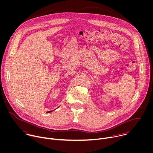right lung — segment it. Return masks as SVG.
Instances as JSON below:
<instances>
[{"instance_id":"1","label":"right lung","mask_w":153,"mask_h":153,"mask_svg":"<svg viewBox=\"0 0 153 153\" xmlns=\"http://www.w3.org/2000/svg\"><path fill=\"white\" fill-rule=\"evenodd\" d=\"M52 112V111H48L47 113H49V112Z\"/></svg>"}]
</instances>
